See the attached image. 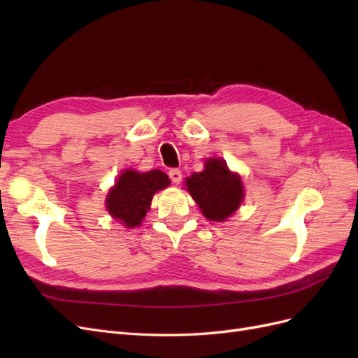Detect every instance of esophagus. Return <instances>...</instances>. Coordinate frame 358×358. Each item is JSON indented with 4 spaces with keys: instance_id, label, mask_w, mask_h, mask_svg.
Wrapping results in <instances>:
<instances>
[{
    "instance_id": "esophagus-1",
    "label": "esophagus",
    "mask_w": 358,
    "mask_h": 358,
    "mask_svg": "<svg viewBox=\"0 0 358 358\" xmlns=\"http://www.w3.org/2000/svg\"><path fill=\"white\" fill-rule=\"evenodd\" d=\"M169 176L173 183H180V180H182V173L179 169H171L169 171Z\"/></svg>"
}]
</instances>
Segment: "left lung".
<instances>
[{
	"label": "left lung",
	"mask_w": 358,
	"mask_h": 358,
	"mask_svg": "<svg viewBox=\"0 0 358 358\" xmlns=\"http://www.w3.org/2000/svg\"><path fill=\"white\" fill-rule=\"evenodd\" d=\"M185 185L204 218L216 222L230 218L245 199L241 176L221 158H209L204 162V170L192 173Z\"/></svg>",
	"instance_id": "8db88e82"
}]
</instances>
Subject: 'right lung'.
<instances>
[{
    "instance_id": "obj_1",
    "label": "right lung",
    "mask_w": 358,
    "mask_h": 358,
    "mask_svg": "<svg viewBox=\"0 0 358 358\" xmlns=\"http://www.w3.org/2000/svg\"><path fill=\"white\" fill-rule=\"evenodd\" d=\"M169 185L170 179L161 170L146 173H138L133 169L124 170L107 194V212L127 229H136L150 209L154 194Z\"/></svg>"
}]
</instances>
